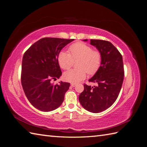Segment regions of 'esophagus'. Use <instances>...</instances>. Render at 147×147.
Masks as SVG:
<instances>
[{"instance_id": "esophagus-1", "label": "esophagus", "mask_w": 147, "mask_h": 147, "mask_svg": "<svg viewBox=\"0 0 147 147\" xmlns=\"http://www.w3.org/2000/svg\"><path fill=\"white\" fill-rule=\"evenodd\" d=\"M71 85H72V86H73V87H74V86H75L77 85V83H71Z\"/></svg>"}]
</instances>
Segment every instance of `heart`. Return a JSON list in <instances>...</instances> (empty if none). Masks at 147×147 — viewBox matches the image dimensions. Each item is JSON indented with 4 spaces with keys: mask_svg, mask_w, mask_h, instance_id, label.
Wrapping results in <instances>:
<instances>
[{
    "mask_svg": "<svg viewBox=\"0 0 147 147\" xmlns=\"http://www.w3.org/2000/svg\"><path fill=\"white\" fill-rule=\"evenodd\" d=\"M69 53L61 51L57 61L61 67L67 70L72 67L74 61L77 62V69H71L64 74L66 81L77 83L84 79L88 74H94L100 67L102 61L101 53L97 50H92L91 46L82 42L72 44L69 48Z\"/></svg>",
    "mask_w": 147,
    "mask_h": 147,
    "instance_id": "b5f03b06",
    "label": "heart"
}]
</instances>
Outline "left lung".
Masks as SVG:
<instances>
[{"label":"left lung","instance_id":"8db88e82","mask_svg":"<svg viewBox=\"0 0 147 147\" xmlns=\"http://www.w3.org/2000/svg\"><path fill=\"white\" fill-rule=\"evenodd\" d=\"M90 43L101 53V65L89 80L97 86L91 87L84 84V91L79 96V101L89 112L99 113L112 106L118 98L124 80V65L122 55L112 43L91 39Z\"/></svg>","mask_w":147,"mask_h":147}]
</instances>
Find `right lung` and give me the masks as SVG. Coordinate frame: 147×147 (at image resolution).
<instances>
[{
	"label": "right lung",
	"instance_id": "right-lung-1",
	"mask_svg": "<svg viewBox=\"0 0 147 147\" xmlns=\"http://www.w3.org/2000/svg\"><path fill=\"white\" fill-rule=\"evenodd\" d=\"M74 39L45 37L31 45L22 61L21 80L24 94L35 108L50 112L63 103L69 83L53 84L62 75L57 61L61 50Z\"/></svg>",
	"mask_w": 147,
	"mask_h": 147
}]
</instances>
